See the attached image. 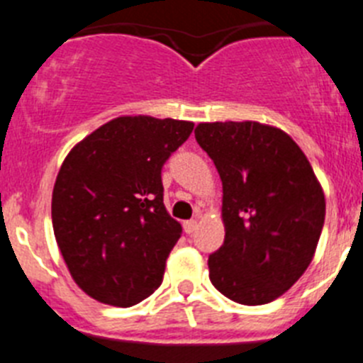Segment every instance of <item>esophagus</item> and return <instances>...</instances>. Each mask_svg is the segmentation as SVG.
Returning <instances> with one entry per match:
<instances>
[{"instance_id":"34e87169","label":"esophagus","mask_w":363,"mask_h":363,"mask_svg":"<svg viewBox=\"0 0 363 363\" xmlns=\"http://www.w3.org/2000/svg\"><path fill=\"white\" fill-rule=\"evenodd\" d=\"M196 228H198L196 220H187V222H184V231L187 235L194 233V231H196Z\"/></svg>"}]
</instances>
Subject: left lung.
Returning <instances> with one entry per match:
<instances>
[{
    "instance_id": "1",
    "label": "left lung",
    "mask_w": 363,
    "mask_h": 363,
    "mask_svg": "<svg viewBox=\"0 0 363 363\" xmlns=\"http://www.w3.org/2000/svg\"><path fill=\"white\" fill-rule=\"evenodd\" d=\"M194 138L222 179L225 237L207 261L213 286L240 305L274 301L314 259L325 222L320 179L277 126L200 123Z\"/></svg>"
}]
</instances>
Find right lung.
Segmentation results:
<instances>
[{"label": "right lung", "instance_id": "add662e5", "mask_svg": "<svg viewBox=\"0 0 363 363\" xmlns=\"http://www.w3.org/2000/svg\"><path fill=\"white\" fill-rule=\"evenodd\" d=\"M191 121L121 116L71 148L52 187V231L67 270L95 301L138 305L163 281L182 224L163 203L161 167Z\"/></svg>", "mask_w": 363, "mask_h": 363}]
</instances>
